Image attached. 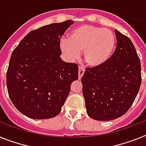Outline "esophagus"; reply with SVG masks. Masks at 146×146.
Here are the masks:
<instances>
[{
  "mask_svg": "<svg viewBox=\"0 0 146 146\" xmlns=\"http://www.w3.org/2000/svg\"><path fill=\"white\" fill-rule=\"evenodd\" d=\"M84 68L82 67H79V79L80 80L81 79H82V76L84 75Z\"/></svg>",
  "mask_w": 146,
  "mask_h": 146,
  "instance_id": "obj_1",
  "label": "esophagus"
}]
</instances>
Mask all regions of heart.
<instances>
[{
  "mask_svg": "<svg viewBox=\"0 0 146 146\" xmlns=\"http://www.w3.org/2000/svg\"><path fill=\"white\" fill-rule=\"evenodd\" d=\"M116 45L114 34L108 29L90 24L74 28L67 39L60 41V49L70 62L79 58L82 51L83 58L88 65L97 67L107 62Z\"/></svg>",
  "mask_w": 146,
  "mask_h": 146,
  "instance_id": "heart-1",
  "label": "heart"
}]
</instances>
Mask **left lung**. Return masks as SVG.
I'll return each instance as SVG.
<instances>
[{
    "mask_svg": "<svg viewBox=\"0 0 146 146\" xmlns=\"http://www.w3.org/2000/svg\"><path fill=\"white\" fill-rule=\"evenodd\" d=\"M117 47L107 62L88 67L82 78L87 113L109 121L122 117L133 104L141 84V65L131 39L115 30Z\"/></svg>",
    "mask_w": 146,
    "mask_h": 146,
    "instance_id": "obj_1",
    "label": "left lung"
}]
</instances>
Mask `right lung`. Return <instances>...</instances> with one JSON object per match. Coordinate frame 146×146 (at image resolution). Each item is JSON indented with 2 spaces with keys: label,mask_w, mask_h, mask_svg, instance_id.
Returning a JSON list of instances; mask_svg holds the SVG:
<instances>
[{
  "label": "right lung",
  "mask_w": 146,
  "mask_h": 146,
  "mask_svg": "<svg viewBox=\"0 0 146 146\" xmlns=\"http://www.w3.org/2000/svg\"><path fill=\"white\" fill-rule=\"evenodd\" d=\"M73 21L67 20L29 32L11 56L7 86L11 101L29 118L56 117L78 79L76 64L61 59L60 38Z\"/></svg>",
  "instance_id": "1"
}]
</instances>
